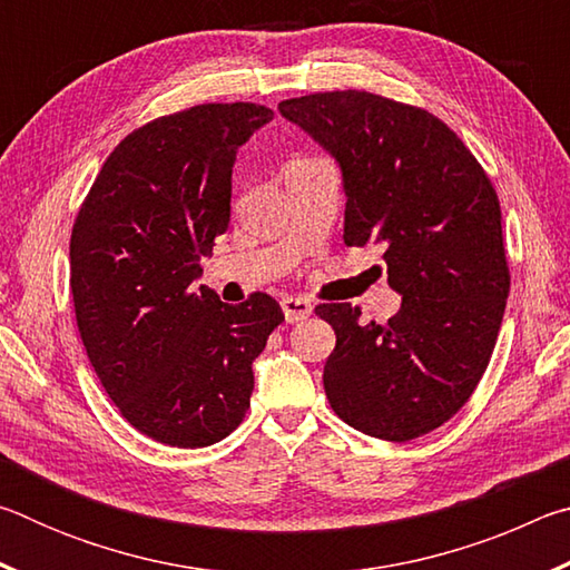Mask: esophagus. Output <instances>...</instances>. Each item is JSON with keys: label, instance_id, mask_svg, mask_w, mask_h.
I'll return each instance as SVG.
<instances>
[{"label": "esophagus", "instance_id": "esophagus-1", "mask_svg": "<svg viewBox=\"0 0 570 570\" xmlns=\"http://www.w3.org/2000/svg\"><path fill=\"white\" fill-rule=\"evenodd\" d=\"M282 308H284V316H286L288 324L302 322V320H306L308 314L314 312L312 302H308V298H302V296H284L282 298Z\"/></svg>", "mask_w": 570, "mask_h": 570}]
</instances>
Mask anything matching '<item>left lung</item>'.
<instances>
[{"label":"left lung","mask_w":570,"mask_h":570,"mask_svg":"<svg viewBox=\"0 0 570 570\" xmlns=\"http://www.w3.org/2000/svg\"><path fill=\"white\" fill-rule=\"evenodd\" d=\"M340 160L346 246H382L402 294L384 324L352 304L314 308L336 346L324 364L332 410L370 438L407 442L470 400L493 356L510 268L500 200L470 148L435 115L364 90L278 102Z\"/></svg>","instance_id":"1"}]
</instances>
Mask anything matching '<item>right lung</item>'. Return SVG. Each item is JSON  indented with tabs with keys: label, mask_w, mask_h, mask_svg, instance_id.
Returning a JSON list of instances; mask_svg holds the SVG:
<instances>
[{
	"label": "right lung",
	"mask_w": 570,
	"mask_h": 570,
	"mask_svg": "<svg viewBox=\"0 0 570 570\" xmlns=\"http://www.w3.org/2000/svg\"><path fill=\"white\" fill-rule=\"evenodd\" d=\"M274 118L204 102L115 146L75 218L70 292L85 352L115 407L170 448H206L246 417L250 364L284 322L268 294L224 304L193 282L230 220L238 148Z\"/></svg>",
	"instance_id": "1"
}]
</instances>
